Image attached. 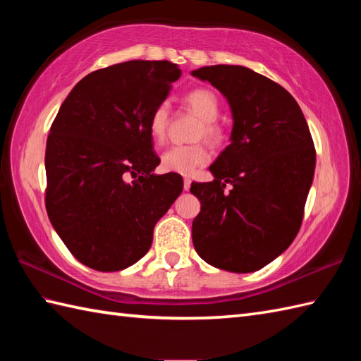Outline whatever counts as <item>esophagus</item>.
I'll return each instance as SVG.
<instances>
[{
  "instance_id": "obj_1",
  "label": "esophagus",
  "mask_w": 361,
  "mask_h": 361,
  "mask_svg": "<svg viewBox=\"0 0 361 361\" xmlns=\"http://www.w3.org/2000/svg\"><path fill=\"white\" fill-rule=\"evenodd\" d=\"M190 183H192V181H190V178H185V181H183V189L189 190L190 189Z\"/></svg>"
}]
</instances>
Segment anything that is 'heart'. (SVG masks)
I'll return each mask as SVG.
<instances>
[{
	"instance_id": "1",
	"label": "heart",
	"mask_w": 361,
	"mask_h": 361,
	"mask_svg": "<svg viewBox=\"0 0 361 361\" xmlns=\"http://www.w3.org/2000/svg\"><path fill=\"white\" fill-rule=\"evenodd\" d=\"M185 104L192 110L202 124L198 126L195 137H204L209 144H219L221 141V128L217 124L220 113L219 97L214 91L208 88H195L185 94ZM171 110L166 102H161L155 106L149 118V132L153 141L161 142L166 137ZM209 159V153L203 144L189 145H172L163 155H161V169L166 172L190 175L197 167L204 166Z\"/></svg>"
}]
</instances>
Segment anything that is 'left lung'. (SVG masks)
Segmentation results:
<instances>
[{"label": "left lung", "mask_w": 361, "mask_h": 361, "mask_svg": "<svg viewBox=\"0 0 361 361\" xmlns=\"http://www.w3.org/2000/svg\"><path fill=\"white\" fill-rule=\"evenodd\" d=\"M192 75L216 87L233 113L231 144L209 166L214 181L190 186L202 204L195 251L221 270H260L301 228L317 163L307 121L286 88L250 68L203 66Z\"/></svg>", "instance_id": "obj_1"}]
</instances>
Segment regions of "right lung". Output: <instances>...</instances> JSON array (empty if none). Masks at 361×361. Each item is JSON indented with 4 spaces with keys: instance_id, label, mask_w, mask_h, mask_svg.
Returning a JSON list of instances; mask_svg holds the SVG:
<instances>
[{
    "instance_id": "obj_1",
    "label": "right lung",
    "mask_w": 361,
    "mask_h": 361,
    "mask_svg": "<svg viewBox=\"0 0 361 361\" xmlns=\"http://www.w3.org/2000/svg\"><path fill=\"white\" fill-rule=\"evenodd\" d=\"M180 75L167 60L102 68L71 90L52 122L46 211L71 255L93 270L137 262L150 250L157 221L181 194L178 173H153L159 158L149 132L152 111Z\"/></svg>"
}]
</instances>
